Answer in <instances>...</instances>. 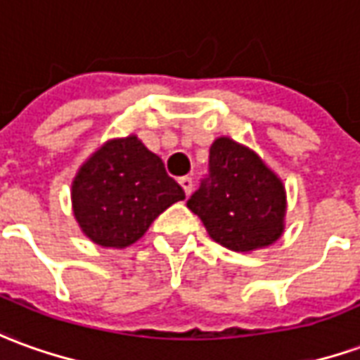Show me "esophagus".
Returning <instances> with one entry per match:
<instances>
[{"mask_svg": "<svg viewBox=\"0 0 360 360\" xmlns=\"http://www.w3.org/2000/svg\"><path fill=\"white\" fill-rule=\"evenodd\" d=\"M179 185L183 187V191H185V195H191V191H193V179L191 177H181L179 179Z\"/></svg>", "mask_w": 360, "mask_h": 360, "instance_id": "34e87169", "label": "esophagus"}]
</instances>
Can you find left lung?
I'll return each instance as SVG.
<instances>
[{"instance_id": "1", "label": "left lung", "mask_w": 360, "mask_h": 360, "mask_svg": "<svg viewBox=\"0 0 360 360\" xmlns=\"http://www.w3.org/2000/svg\"><path fill=\"white\" fill-rule=\"evenodd\" d=\"M187 206L220 245L251 251L281 238L285 187L251 150L218 138L210 146L208 173Z\"/></svg>"}]
</instances>
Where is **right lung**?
Instances as JSON below:
<instances>
[{"label":"right lung","instance_id":"1","mask_svg":"<svg viewBox=\"0 0 360 360\" xmlns=\"http://www.w3.org/2000/svg\"><path fill=\"white\" fill-rule=\"evenodd\" d=\"M185 191L136 136L105 144L79 169L72 185L74 214L103 248H127L140 240Z\"/></svg>","mask_w":360,"mask_h":360}]
</instances>
